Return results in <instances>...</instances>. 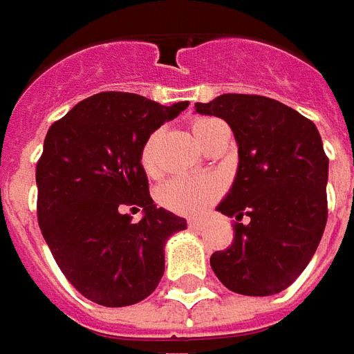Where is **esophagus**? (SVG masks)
Here are the masks:
<instances>
[{
  "label": "esophagus",
  "instance_id": "esophagus-1",
  "mask_svg": "<svg viewBox=\"0 0 354 354\" xmlns=\"http://www.w3.org/2000/svg\"><path fill=\"white\" fill-rule=\"evenodd\" d=\"M189 227H190V229H194V230H200V229H204L205 223L200 221V219H190Z\"/></svg>",
  "mask_w": 354,
  "mask_h": 354
}]
</instances>
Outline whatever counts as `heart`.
I'll return each mask as SVG.
<instances>
[{"label":"heart","mask_w":354,"mask_h":354,"mask_svg":"<svg viewBox=\"0 0 354 354\" xmlns=\"http://www.w3.org/2000/svg\"><path fill=\"white\" fill-rule=\"evenodd\" d=\"M217 122L213 118H200L192 124V133L194 137L200 139L202 133ZM156 139L158 133H152L145 147L141 150V165L145 171H156ZM223 190L221 181L215 175H192V177H175L171 181L160 187L158 190V202L171 209V212L185 213V215H198L204 213L209 205L219 198Z\"/></svg>","instance_id":"1"}]
</instances>
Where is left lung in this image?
Returning <instances> with one entry per match:
<instances>
[{"label": "left lung", "mask_w": 354, "mask_h": 354, "mask_svg": "<svg viewBox=\"0 0 354 354\" xmlns=\"http://www.w3.org/2000/svg\"><path fill=\"white\" fill-rule=\"evenodd\" d=\"M194 109L225 120L238 145L236 177L217 212L250 217L209 257L213 272L242 295L280 293L309 265L328 219V158L317 125L259 95L225 93Z\"/></svg>", "instance_id": "8db88e82"}]
</instances>
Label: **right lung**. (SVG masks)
<instances>
[{
    "label": "right lung",
    "instance_id": "right-lung-1",
    "mask_svg": "<svg viewBox=\"0 0 354 354\" xmlns=\"http://www.w3.org/2000/svg\"><path fill=\"white\" fill-rule=\"evenodd\" d=\"M187 106L97 93L45 135L36 167L37 221L57 265L89 301L135 305L164 277L165 242L187 221L150 198L141 150ZM124 205L142 207V221L133 223Z\"/></svg>",
    "mask_w": 354,
    "mask_h": 354
}]
</instances>
